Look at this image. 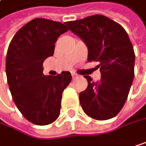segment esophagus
I'll list each match as a JSON object with an SVG mask.
<instances>
[{"mask_svg": "<svg viewBox=\"0 0 146 146\" xmlns=\"http://www.w3.org/2000/svg\"><path fill=\"white\" fill-rule=\"evenodd\" d=\"M72 78L74 79V80H75V79L78 78V75H77L76 74H72Z\"/></svg>", "mask_w": 146, "mask_h": 146, "instance_id": "1", "label": "esophagus"}]
</instances>
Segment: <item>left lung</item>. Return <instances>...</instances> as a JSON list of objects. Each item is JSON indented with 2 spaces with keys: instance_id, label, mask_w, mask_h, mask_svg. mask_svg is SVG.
Wrapping results in <instances>:
<instances>
[{
  "instance_id": "obj_1",
  "label": "left lung",
  "mask_w": 146,
  "mask_h": 146,
  "mask_svg": "<svg viewBox=\"0 0 146 146\" xmlns=\"http://www.w3.org/2000/svg\"><path fill=\"white\" fill-rule=\"evenodd\" d=\"M66 25L85 42L87 60L99 62L101 74L98 82L85 76L88 86L80 93L82 109L97 120L115 117L125 103L134 78L135 54L127 33L119 23L101 15Z\"/></svg>"
}]
</instances>
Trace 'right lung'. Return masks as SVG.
I'll use <instances>...</instances> for the list:
<instances>
[{"instance_id": "obj_1", "label": "right lung", "mask_w": 146, "mask_h": 146, "mask_svg": "<svg viewBox=\"0 0 146 146\" xmlns=\"http://www.w3.org/2000/svg\"><path fill=\"white\" fill-rule=\"evenodd\" d=\"M62 23L43 18L24 25L13 37L6 58L7 80L14 102L31 123L46 125L60 115L70 72L56 76L43 74L44 60L53 56L58 37L67 32Z\"/></svg>"}]
</instances>
